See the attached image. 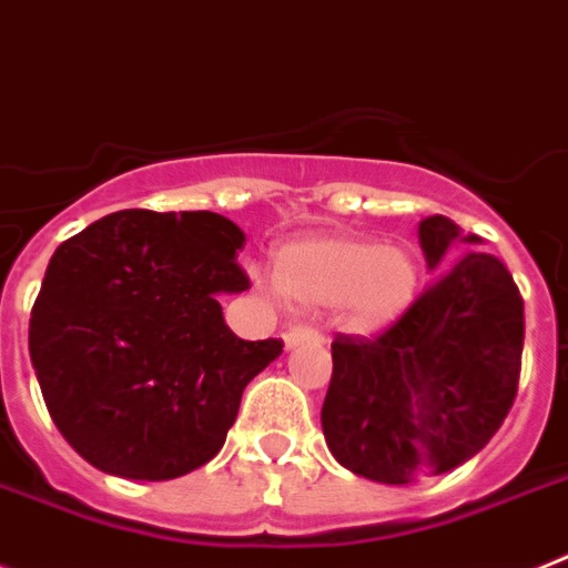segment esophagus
I'll list each match as a JSON object with an SVG mask.
<instances>
[{
	"mask_svg": "<svg viewBox=\"0 0 568 568\" xmlns=\"http://www.w3.org/2000/svg\"><path fill=\"white\" fill-rule=\"evenodd\" d=\"M283 339L288 348H294L300 343H320L323 337H320V332L312 328V325H288V332L283 334Z\"/></svg>",
	"mask_w": 568,
	"mask_h": 568,
	"instance_id": "esophagus-1",
	"label": "esophagus"
}]
</instances>
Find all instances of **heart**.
<instances>
[{"label": "heart", "instance_id": "b5f03b06", "mask_svg": "<svg viewBox=\"0 0 568 568\" xmlns=\"http://www.w3.org/2000/svg\"><path fill=\"white\" fill-rule=\"evenodd\" d=\"M420 265L403 245L368 236H314L277 254V291L300 308H339L345 328L383 332L408 312Z\"/></svg>", "mask_w": 568, "mask_h": 568}]
</instances>
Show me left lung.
I'll return each mask as SVG.
<instances>
[{
  "label": "left lung",
  "instance_id": "obj_1",
  "mask_svg": "<svg viewBox=\"0 0 568 568\" xmlns=\"http://www.w3.org/2000/svg\"><path fill=\"white\" fill-rule=\"evenodd\" d=\"M475 243L448 216H426V263L444 271L388 328L334 337L323 434L354 475L392 486L443 475L506 420L520 379L523 297L497 256H454Z\"/></svg>",
  "mask_w": 568,
  "mask_h": 568
}]
</instances>
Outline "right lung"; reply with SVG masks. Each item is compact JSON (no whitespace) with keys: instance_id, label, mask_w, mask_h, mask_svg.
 Listing matches in <instances>:
<instances>
[{"instance_id":"add662e5","label":"right lung","mask_w":568,"mask_h":568,"mask_svg":"<svg viewBox=\"0 0 568 568\" xmlns=\"http://www.w3.org/2000/svg\"><path fill=\"white\" fill-rule=\"evenodd\" d=\"M245 234L214 211L108 214L53 251L28 348L53 423L91 466L174 480L223 448L283 339H240L216 294L245 291Z\"/></svg>"}]
</instances>
